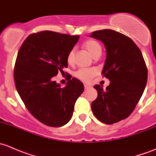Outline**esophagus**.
Instances as JSON below:
<instances>
[{"instance_id":"esophagus-1","label":"esophagus","mask_w":156,"mask_h":156,"mask_svg":"<svg viewBox=\"0 0 156 156\" xmlns=\"http://www.w3.org/2000/svg\"><path fill=\"white\" fill-rule=\"evenodd\" d=\"M84 88H85V89H88L89 88V86H88V85H84Z\"/></svg>"}]
</instances>
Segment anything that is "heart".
I'll return each mask as SVG.
<instances>
[{
	"label": "heart",
	"mask_w": 156,
	"mask_h": 156,
	"mask_svg": "<svg viewBox=\"0 0 156 156\" xmlns=\"http://www.w3.org/2000/svg\"><path fill=\"white\" fill-rule=\"evenodd\" d=\"M83 47L89 52L92 57L100 55L101 53V46L100 43L94 40H88L83 43ZM75 50L71 49L68 52L67 56V62L69 64H72L74 60ZM98 71L94 68H80L75 72V76L84 83H89L97 74Z\"/></svg>",
	"instance_id": "1"
}]
</instances>
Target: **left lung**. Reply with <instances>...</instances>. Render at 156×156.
<instances>
[{
	"mask_svg": "<svg viewBox=\"0 0 156 156\" xmlns=\"http://www.w3.org/2000/svg\"><path fill=\"white\" fill-rule=\"evenodd\" d=\"M90 37L104 43L107 58L102 75L110 80L106 89L101 85L94 86L98 94L91 110L98 119L112 125L134 110L147 85V67L138 46L126 35L104 29L92 32Z\"/></svg>",
	"mask_w": 156,
	"mask_h": 156,
	"instance_id": "obj_1",
	"label": "left lung"
}]
</instances>
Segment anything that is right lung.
I'll use <instances>...</instances> for the list:
<instances>
[{"label": "right lung", "instance_id": "obj_1", "mask_svg": "<svg viewBox=\"0 0 156 156\" xmlns=\"http://www.w3.org/2000/svg\"><path fill=\"white\" fill-rule=\"evenodd\" d=\"M79 38L43 30L30 34L18 52L14 67L16 88L28 111L47 126L67 124L84 91L83 83L70 75L65 87L54 81V76L67 67V54Z\"/></svg>", "mask_w": 156, "mask_h": 156}]
</instances>
